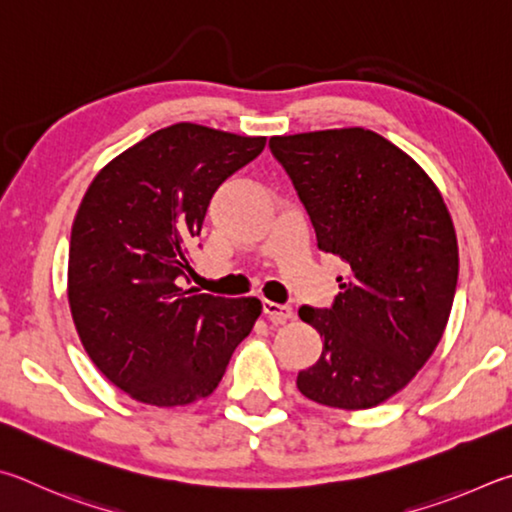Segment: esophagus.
<instances>
[{"label": "esophagus", "mask_w": 512, "mask_h": 512, "mask_svg": "<svg viewBox=\"0 0 512 512\" xmlns=\"http://www.w3.org/2000/svg\"><path fill=\"white\" fill-rule=\"evenodd\" d=\"M263 312L272 324H285V321L294 317V310L290 306H281V303L274 301H263Z\"/></svg>", "instance_id": "obj_1"}]
</instances>
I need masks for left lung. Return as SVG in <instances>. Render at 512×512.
Segmentation results:
<instances>
[{"instance_id": "left-lung-1", "label": "left lung", "mask_w": 512, "mask_h": 512, "mask_svg": "<svg viewBox=\"0 0 512 512\" xmlns=\"http://www.w3.org/2000/svg\"><path fill=\"white\" fill-rule=\"evenodd\" d=\"M317 233L346 263L333 306L299 308L324 339L297 375L303 396L326 407L369 409L407 387L450 319L459 245L450 211L407 152L364 128L272 137Z\"/></svg>"}]
</instances>
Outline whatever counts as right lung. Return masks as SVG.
I'll use <instances>...</instances> for the list:
<instances>
[{
	"label": "right lung",
	"instance_id": "right-lung-1",
	"mask_svg": "<svg viewBox=\"0 0 512 512\" xmlns=\"http://www.w3.org/2000/svg\"><path fill=\"white\" fill-rule=\"evenodd\" d=\"M265 137L175 123L89 184L69 242L67 297L87 355L130 398L177 407L218 387L261 301L179 288L213 193Z\"/></svg>",
	"mask_w": 512,
	"mask_h": 512
}]
</instances>
